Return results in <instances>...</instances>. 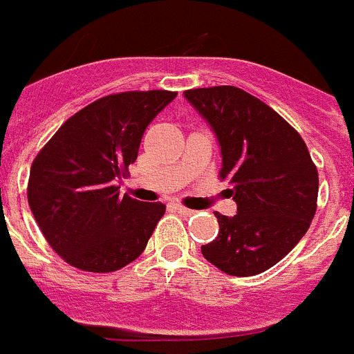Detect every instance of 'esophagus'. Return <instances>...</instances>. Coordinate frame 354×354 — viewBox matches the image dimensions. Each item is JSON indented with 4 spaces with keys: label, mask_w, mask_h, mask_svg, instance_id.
<instances>
[{
    "label": "esophagus",
    "mask_w": 354,
    "mask_h": 354,
    "mask_svg": "<svg viewBox=\"0 0 354 354\" xmlns=\"http://www.w3.org/2000/svg\"><path fill=\"white\" fill-rule=\"evenodd\" d=\"M174 209H176L180 214H185V216H191V214H194V211H192V209H187V207L180 205V203H176V205H174Z\"/></svg>",
    "instance_id": "1"
}]
</instances>
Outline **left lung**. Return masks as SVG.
<instances>
[{"mask_svg": "<svg viewBox=\"0 0 354 354\" xmlns=\"http://www.w3.org/2000/svg\"><path fill=\"white\" fill-rule=\"evenodd\" d=\"M183 96L207 120L222 149L220 180L231 185L234 216L214 212L216 240L207 261L231 277H252L286 257L317 212L318 171L306 142L277 111L231 85Z\"/></svg>", "mask_w": 354, "mask_h": 354, "instance_id": "left-lung-1", "label": "left lung"}]
</instances>
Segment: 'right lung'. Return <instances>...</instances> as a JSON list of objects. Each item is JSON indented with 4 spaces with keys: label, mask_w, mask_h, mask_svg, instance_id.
I'll return each instance as SVG.
<instances>
[{
    "label": "right lung",
    "mask_w": 354,
    "mask_h": 354,
    "mask_svg": "<svg viewBox=\"0 0 354 354\" xmlns=\"http://www.w3.org/2000/svg\"><path fill=\"white\" fill-rule=\"evenodd\" d=\"M176 97L129 91L71 116L34 158L27 198L43 236L76 269L112 272L136 260L165 205L120 194L149 123Z\"/></svg>",
    "instance_id": "add662e5"
}]
</instances>
